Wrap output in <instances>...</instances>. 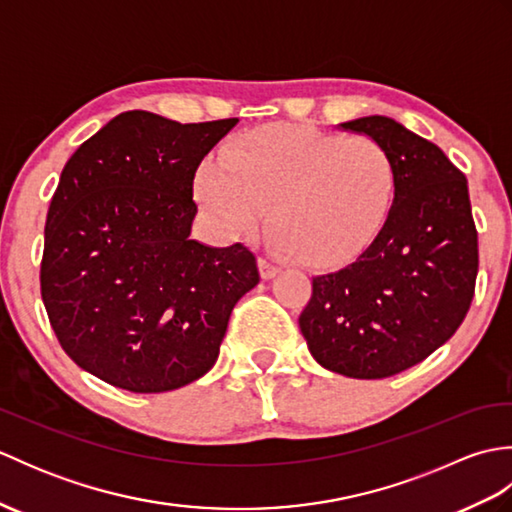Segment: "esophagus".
<instances>
[{
	"label": "esophagus",
	"instance_id": "1",
	"mask_svg": "<svg viewBox=\"0 0 512 512\" xmlns=\"http://www.w3.org/2000/svg\"><path fill=\"white\" fill-rule=\"evenodd\" d=\"M279 266L270 262V259L266 257H259V275H262V279H273L279 275Z\"/></svg>",
	"mask_w": 512,
	"mask_h": 512
}]
</instances>
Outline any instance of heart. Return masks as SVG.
<instances>
[{"mask_svg": "<svg viewBox=\"0 0 512 512\" xmlns=\"http://www.w3.org/2000/svg\"><path fill=\"white\" fill-rule=\"evenodd\" d=\"M396 162L374 138L273 123L231 140L195 173V200L217 233L239 237L262 220L270 242L310 266L350 262L391 211Z\"/></svg>", "mask_w": 512, "mask_h": 512, "instance_id": "b5f03b06", "label": "heart"}]
</instances>
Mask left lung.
Masks as SVG:
<instances>
[{"instance_id": "8db88e82", "label": "left lung", "mask_w": 512, "mask_h": 512, "mask_svg": "<svg viewBox=\"0 0 512 512\" xmlns=\"http://www.w3.org/2000/svg\"><path fill=\"white\" fill-rule=\"evenodd\" d=\"M339 127L387 147L396 195L374 242L350 266L312 279L299 328L330 372L387 378L447 343L471 308L480 259L469 184L438 145L394 118Z\"/></svg>"}]
</instances>
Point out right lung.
Wrapping results in <instances>:
<instances>
[{
  "mask_svg": "<svg viewBox=\"0 0 512 512\" xmlns=\"http://www.w3.org/2000/svg\"><path fill=\"white\" fill-rule=\"evenodd\" d=\"M235 125L132 110L65 162L46 217L41 299L85 372L160 394L215 365L235 303L259 284V270L242 244L189 237L193 178Z\"/></svg>",
  "mask_w": 512,
  "mask_h": 512,
  "instance_id": "add662e5",
  "label": "right lung"
}]
</instances>
